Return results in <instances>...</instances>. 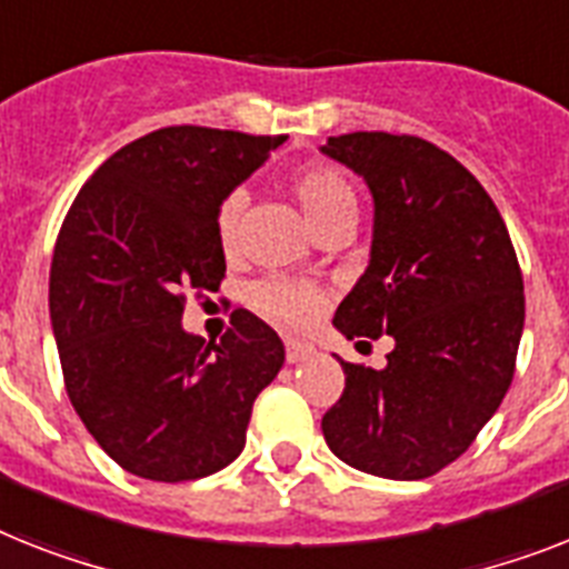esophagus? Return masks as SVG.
I'll return each instance as SVG.
<instances>
[{
	"label": "esophagus",
	"instance_id": "obj_1",
	"mask_svg": "<svg viewBox=\"0 0 569 569\" xmlns=\"http://www.w3.org/2000/svg\"><path fill=\"white\" fill-rule=\"evenodd\" d=\"M313 346L311 342H302V340H293V337H288L284 340V358H288V363H302V360H308L313 355Z\"/></svg>",
	"mask_w": 569,
	"mask_h": 569
}]
</instances>
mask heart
<instances>
[{"label":"heart","instance_id":"b5f03b06","mask_svg":"<svg viewBox=\"0 0 569 569\" xmlns=\"http://www.w3.org/2000/svg\"><path fill=\"white\" fill-rule=\"evenodd\" d=\"M290 194L302 206L305 218L319 234L340 223L358 220V191L349 177L331 166H305L290 177ZM243 197L238 191L220 200L214 214V234L223 252L234 250V234H238V218H241ZM250 305L261 317L273 319L279 326L305 328L311 326L326 305V290L305 279L290 276H267L256 281L250 290Z\"/></svg>","mask_w":569,"mask_h":569}]
</instances>
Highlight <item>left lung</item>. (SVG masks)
<instances>
[{"label":"left lung","instance_id":"1","mask_svg":"<svg viewBox=\"0 0 569 569\" xmlns=\"http://www.w3.org/2000/svg\"><path fill=\"white\" fill-rule=\"evenodd\" d=\"M322 150L375 197L372 261L335 326L396 340L383 369L337 358L346 387L322 433L358 471L425 480L471 448L509 392L527 313L518 252L488 191L433 142L375 130Z\"/></svg>","mask_w":569,"mask_h":569}]
</instances>
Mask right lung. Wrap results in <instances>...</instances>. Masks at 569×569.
<instances>
[{
	"mask_svg": "<svg viewBox=\"0 0 569 569\" xmlns=\"http://www.w3.org/2000/svg\"><path fill=\"white\" fill-rule=\"evenodd\" d=\"M288 136L162 127L116 150L60 227L49 311L66 396L124 471L189 482L227 468L284 346L247 308L218 342L186 335V296L218 290L220 200Z\"/></svg>",
	"mask_w": 569,
	"mask_h": 569,
	"instance_id": "1",
	"label": "right lung"
}]
</instances>
